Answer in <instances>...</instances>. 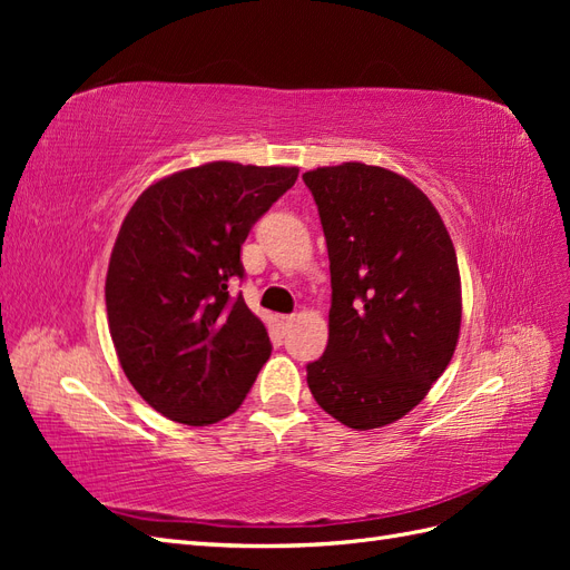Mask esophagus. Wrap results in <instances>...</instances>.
Instances as JSON below:
<instances>
[{
  "mask_svg": "<svg viewBox=\"0 0 570 570\" xmlns=\"http://www.w3.org/2000/svg\"><path fill=\"white\" fill-rule=\"evenodd\" d=\"M292 321H295V314H283V316H278L281 327H289V325H292Z\"/></svg>",
  "mask_w": 570,
  "mask_h": 570,
  "instance_id": "esophagus-1",
  "label": "esophagus"
}]
</instances>
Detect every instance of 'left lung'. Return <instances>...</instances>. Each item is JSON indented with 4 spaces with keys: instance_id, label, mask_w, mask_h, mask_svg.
I'll return each instance as SVG.
<instances>
[{
    "instance_id": "obj_1",
    "label": "left lung",
    "mask_w": 570,
    "mask_h": 570,
    "mask_svg": "<svg viewBox=\"0 0 570 570\" xmlns=\"http://www.w3.org/2000/svg\"><path fill=\"white\" fill-rule=\"evenodd\" d=\"M331 258L327 347L306 366L314 400L354 430L383 428L421 404L450 366L461 278L444 223L409 178L347 161L302 176Z\"/></svg>"
}]
</instances>
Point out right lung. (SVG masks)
Segmentation results:
<instances>
[{
	"mask_svg": "<svg viewBox=\"0 0 570 570\" xmlns=\"http://www.w3.org/2000/svg\"><path fill=\"white\" fill-rule=\"evenodd\" d=\"M297 166L212 161L151 183L130 206L107 271V316L130 385L166 419L212 425L245 402L271 356L262 318L230 281L239 247Z\"/></svg>",
	"mask_w": 570,
	"mask_h": 570,
	"instance_id": "obj_1",
	"label": "right lung"
}]
</instances>
